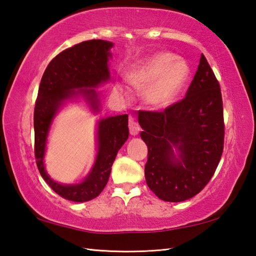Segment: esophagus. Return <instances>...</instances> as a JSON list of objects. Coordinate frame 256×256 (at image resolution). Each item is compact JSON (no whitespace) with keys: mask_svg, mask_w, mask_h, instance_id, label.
<instances>
[{"mask_svg":"<svg viewBox=\"0 0 256 256\" xmlns=\"http://www.w3.org/2000/svg\"><path fill=\"white\" fill-rule=\"evenodd\" d=\"M128 130H130V133H131V135H138L140 133V124L138 122L134 121L133 118H130L128 120Z\"/></svg>","mask_w":256,"mask_h":256,"instance_id":"esophagus-1","label":"esophagus"}]
</instances>
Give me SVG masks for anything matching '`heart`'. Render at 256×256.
<instances>
[{"label": "heart", "mask_w": 256, "mask_h": 256, "mask_svg": "<svg viewBox=\"0 0 256 256\" xmlns=\"http://www.w3.org/2000/svg\"><path fill=\"white\" fill-rule=\"evenodd\" d=\"M189 77V67L182 59L170 52H160L135 68L128 76V82L135 88L150 86L146 91V100L153 106L164 108L174 101L184 88ZM114 94L128 99L131 89L121 84L113 86Z\"/></svg>", "instance_id": "b5f03b06"}]
</instances>
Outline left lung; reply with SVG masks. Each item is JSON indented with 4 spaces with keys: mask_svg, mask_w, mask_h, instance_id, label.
<instances>
[{
    "mask_svg": "<svg viewBox=\"0 0 256 256\" xmlns=\"http://www.w3.org/2000/svg\"><path fill=\"white\" fill-rule=\"evenodd\" d=\"M138 123L148 148L145 179L152 192L170 202L199 194L214 176L224 143L220 84L204 55L186 96L162 112L140 111Z\"/></svg>",
    "mask_w": 256,
    "mask_h": 256,
    "instance_id": "1",
    "label": "left lung"
}]
</instances>
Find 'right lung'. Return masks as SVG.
I'll return each mask as SVG.
<instances>
[{
  "label": "right lung",
  "mask_w": 256,
  "mask_h": 256,
  "mask_svg": "<svg viewBox=\"0 0 256 256\" xmlns=\"http://www.w3.org/2000/svg\"><path fill=\"white\" fill-rule=\"evenodd\" d=\"M111 42L92 40L80 42L52 59L42 74L34 110L35 158L44 180L60 197L84 202L98 197L104 189L118 150L128 138V114L102 118L98 124V155L84 180L62 184L52 180L45 170L44 156L50 125L64 102L84 96L94 112L99 111V98L94 88L110 79L108 62Z\"/></svg>",
  "instance_id": "obj_1"
}]
</instances>
